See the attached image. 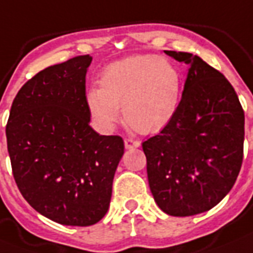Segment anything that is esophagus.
<instances>
[{"label": "esophagus", "instance_id": "1", "mask_svg": "<svg viewBox=\"0 0 253 253\" xmlns=\"http://www.w3.org/2000/svg\"><path fill=\"white\" fill-rule=\"evenodd\" d=\"M124 143L126 149H133V147L139 146V141H137V139L134 138H125Z\"/></svg>", "mask_w": 253, "mask_h": 253}]
</instances>
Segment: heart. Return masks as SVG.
Returning <instances> with one entry per match:
<instances>
[{"instance_id":"b5f03b06","label":"heart","mask_w":253,"mask_h":253,"mask_svg":"<svg viewBox=\"0 0 253 253\" xmlns=\"http://www.w3.org/2000/svg\"><path fill=\"white\" fill-rule=\"evenodd\" d=\"M183 78L169 58L138 54L111 64L100 76V88H91L87 106L104 130L123 115L129 126L154 133L169 124L180 103Z\"/></svg>"}]
</instances>
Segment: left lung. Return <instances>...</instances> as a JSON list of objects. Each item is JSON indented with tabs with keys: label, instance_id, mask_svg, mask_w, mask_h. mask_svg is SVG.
I'll use <instances>...</instances> for the list:
<instances>
[{
	"label": "left lung",
	"instance_id": "left-lung-1",
	"mask_svg": "<svg viewBox=\"0 0 253 253\" xmlns=\"http://www.w3.org/2000/svg\"><path fill=\"white\" fill-rule=\"evenodd\" d=\"M165 52L191 68L176 114L142 150L155 203L187 217L214 208L234 187L243 162L244 111L221 72L192 53Z\"/></svg>",
	"mask_w": 253,
	"mask_h": 253
}]
</instances>
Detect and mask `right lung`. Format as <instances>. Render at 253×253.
<instances>
[{"label": "right lung", "instance_id": "right-lung-1", "mask_svg": "<svg viewBox=\"0 0 253 253\" xmlns=\"http://www.w3.org/2000/svg\"><path fill=\"white\" fill-rule=\"evenodd\" d=\"M92 57L48 66L14 98L6 124L14 180L44 217L91 226L106 215L124 141L90 126L86 72Z\"/></svg>", "mask_w": 253, "mask_h": 253}]
</instances>
